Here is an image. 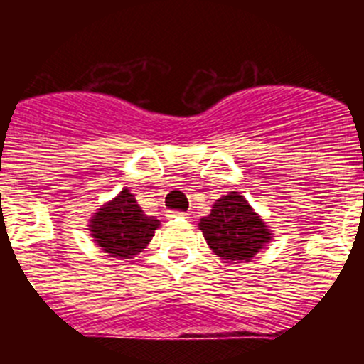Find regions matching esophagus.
Here are the masks:
<instances>
[{
  "mask_svg": "<svg viewBox=\"0 0 364 364\" xmlns=\"http://www.w3.org/2000/svg\"><path fill=\"white\" fill-rule=\"evenodd\" d=\"M167 217L169 218H189L188 213H180V211H169V213H167Z\"/></svg>",
  "mask_w": 364,
  "mask_h": 364,
  "instance_id": "obj_1",
  "label": "esophagus"
}]
</instances>
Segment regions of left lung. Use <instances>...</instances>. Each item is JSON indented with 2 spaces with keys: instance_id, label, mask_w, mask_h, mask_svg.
<instances>
[{
  "instance_id": "8db88e82",
  "label": "left lung",
  "mask_w": 364,
  "mask_h": 364,
  "mask_svg": "<svg viewBox=\"0 0 364 364\" xmlns=\"http://www.w3.org/2000/svg\"><path fill=\"white\" fill-rule=\"evenodd\" d=\"M198 230L211 252L228 262H250L273 239V231L239 191L215 200Z\"/></svg>"
}]
</instances>
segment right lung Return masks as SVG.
I'll return each mask as SVG.
<instances>
[{
	"mask_svg": "<svg viewBox=\"0 0 364 364\" xmlns=\"http://www.w3.org/2000/svg\"><path fill=\"white\" fill-rule=\"evenodd\" d=\"M160 220L144 213L127 188L100 205L89 218V235L96 246L112 259H133L151 242Z\"/></svg>",
	"mask_w": 364,
	"mask_h": 364,
	"instance_id": "add662e5",
	"label": "right lung"
}]
</instances>
